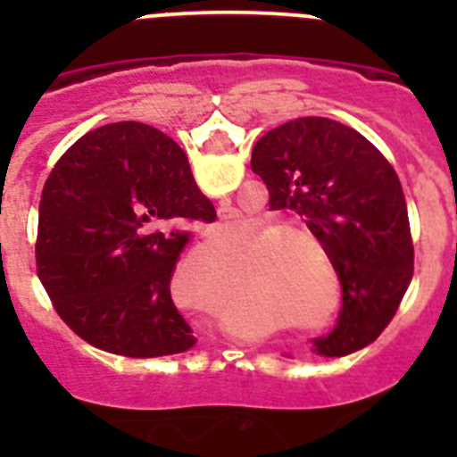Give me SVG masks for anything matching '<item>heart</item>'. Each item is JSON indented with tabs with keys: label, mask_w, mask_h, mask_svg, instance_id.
Wrapping results in <instances>:
<instances>
[{
	"label": "heart",
	"mask_w": 457,
	"mask_h": 457,
	"mask_svg": "<svg viewBox=\"0 0 457 457\" xmlns=\"http://www.w3.org/2000/svg\"><path fill=\"white\" fill-rule=\"evenodd\" d=\"M242 226L221 228L217 245L226 256L240 252ZM309 239L320 257L303 242ZM245 268L252 281L277 288L290 304L295 320L313 332L332 329L341 306L338 274L325 242L300 226H277L258 237L245 253ZM333 277V293H328V277ZM249 325L253 329H272L277 325L272 316H258Z\"/></svg>",
	"instance_id": "heart-1"
}]
</instances>
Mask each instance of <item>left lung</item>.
Listing matches in <instances>:
<instances>
[{"label":"left lung","mask_w":457,"mask_h":457,"mask_svg":"<svg viewBox=\"0 0 457 457\" xmlns=\"http://www.w3.org/2000/svg\"><path fill=\"white\" fill-rule=\"evenodd\" d=\"M252 169L270 208L306 217L325 242L343 290L337 327L311 338L313 353L343 357L382 334L414 274V245L401 180L386 157L357 130L304 116L265 132Z\"/></svg>","instance_id":"1"}]
</instances>
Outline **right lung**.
<instances>
[{
  "instance_id": "obj_1",
  "label": "right lung",
  "mask_w": 457,
  "mask_h": 457,
  "mask_svg": "<svg viewBox=\"0 0 457 457\" xmlns=\"http://www.w3.org/2000/svg\"><path fill=\"white\" fill-rule=\"evenodd\" d=\"M38 210V277L72 332L123 357L192 348L169 284L185 221L217 215L176 141L135 120L96 128L59 157Z\"/></svg>"
}]
</instances>
